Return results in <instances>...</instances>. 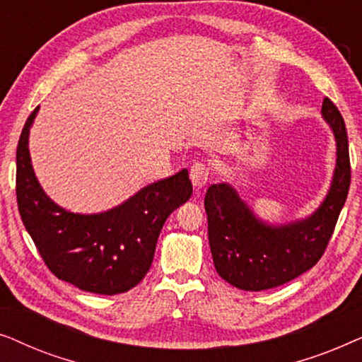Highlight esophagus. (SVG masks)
<instances>
[{
	"label": "esophagus",
	"mask_w": 362,
	"mask_h": 362,
	"mask_svg": "<svg viewBox=\"0 0 362 362\" xmlns=\"http://www.w3.org/2000/svg\"><path fill=\"white\" fill-rule=\"evenodd\" d=\"M189 177L192 186H194L196 189H201V187H204L207 185V180H209V168H207L204 163H194V165L191 166Z\"/></svg>",
	"instance_id": "1"
}]
</instances>
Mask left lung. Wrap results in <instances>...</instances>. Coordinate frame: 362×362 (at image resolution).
<instances>
[{"label": "left lung", "mask_w": 362, "mask_h": 362, "mask_svg": "<svg viewBox=\"0 0 362 362\" xmlns=\"http://www.w3.org/2000/svg\"><path fill=\"white\" fill-rule=\"evenodd\" d=\"M321 115L334 135L336 166L325 199L308 217L269 224L227 182L212 185L206 192L212 260L217 274L235 288H275L305 274L325 254L348 197L351 165L344 120L328 97Z\"/></svg>", "instance_id": "1"}]
</instances>
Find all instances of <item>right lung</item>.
Masks as SVG:
<instances>
[{
  "label": "right lung",
  "instance_id": "right-lung-1",
  "mask_svg": "<svg viewBox=\"0 0 362 362\" xmlns=\"http://www.w3.org/2000/svg\"><path fill=\"white\" fill-rule=\"evenodd\" d=\"M37 110L26 120L16 150V196L23 224L59 280L98 295L128 291L150 270L168 216L192 194L187 170L141 187L108 211H67L44 192L34 173L29 130Z\"/></svg>",
  "mask_w": 362,
  "mask_h": 362
}]
</instances>
